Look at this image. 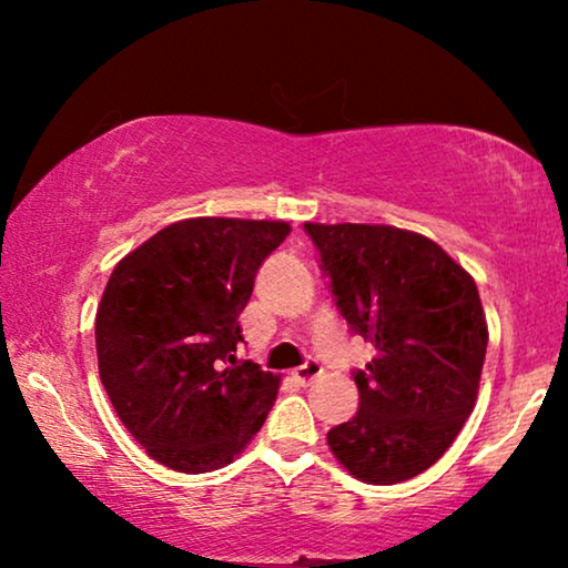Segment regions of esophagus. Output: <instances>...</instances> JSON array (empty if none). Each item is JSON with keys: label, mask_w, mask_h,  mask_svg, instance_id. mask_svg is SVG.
Returning a JSON list of instances; mask_svg holds the SVG:
<instances>
[{"label": "esophagus", "mask_w": 568, "mask_h": 568, "mask_svg": "<svg viewBox=\"0 0 568 568\" xmlns=\"http://www.w3.org/2000/svg\"><path fill=\"white\" fill-rule=\"evenodd\" d=\"M321 372H323L321 364H317L315 359H310V362L302 364V367L294 369V379H297V383H300L302 387H305V385L313 383L315 377H321Z\"/></svg>", "instance_id": "1"}]
</instances>
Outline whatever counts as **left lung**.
Returning a JSON list of instances; mask_svg holds the SVG:
<instances>
[{"label": "left lung", "instance_id": "8db88e82", "mask_svg": "<svg viewBox=\"0 0 568 568\" xmlns=\"http://www.w3.org/2000/svg\"><path fill=\"white\" fill-rule=\"evenodd\" d=\"M336 307L375 346L354 372L359 410L328 432L354 478L375 486L432 468L476 406L488 328L478 286L434 240L387 224H305Z\"/></svg>", "mask_w": 568, "mask_h": 568}]
</instances>
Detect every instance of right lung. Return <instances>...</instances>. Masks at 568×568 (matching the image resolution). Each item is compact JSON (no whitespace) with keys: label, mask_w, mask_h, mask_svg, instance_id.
<instances>
[{"label":"right lung","mask_w":568,"mask_h":568,"mask_svg":"<svg viewBox=\"0 0 568 568\" xmlns=\"http://www.w3.org/2000/svg\"><path fill=\"white\" fill-rule=\"evenodd\" d=\"M286 222L196 216L113 268L95 315L98 369L150 457L181 473L232 463L266 422L278 377L237 362L240 313Z\"/></svg>","instance_id":"obj_1"}]
</instances>
